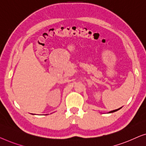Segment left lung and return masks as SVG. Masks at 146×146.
Wrapping results in <instances>:
<instances>
[{"mask_svg": "<svg viewBox=\"0 0 146 146\" xmlns=\"http://www.w3.org/2000/svg\"><path fill=\"white\" fill-rule=\"evenodd\" d=\"M121 108H122V107H121ZM121 108H118V109H116V110H112V111H110L109 112H108V113H112V112H116V111H117V110H120Z\"/></svg>", "mask_w": 146, "mask_h": 146, "instance_id": "8db88e82", "label": "left lung"}]
</instances>
